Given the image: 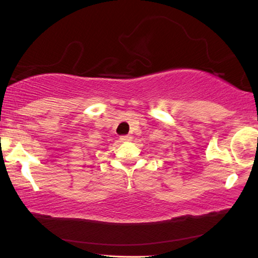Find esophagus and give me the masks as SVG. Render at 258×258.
I'll return each mask as SVG.
<instances>
[{
  "mask_svg": "<svg viewBox=\"0 0 258 258\" xmlns=\"http://www.w3.org/2000/svg\"><path fill=\"white\" fill-rule=\"evenodd\" d=\"M131 140H132V137H130V136H122V137H120V141L121 142H128Z\"/></svg>",
  "mask_w": 258,
  "mask_h": 258,
  "instance_id": "34e87169",
  "label": "esophagus"
}]
</instances>
